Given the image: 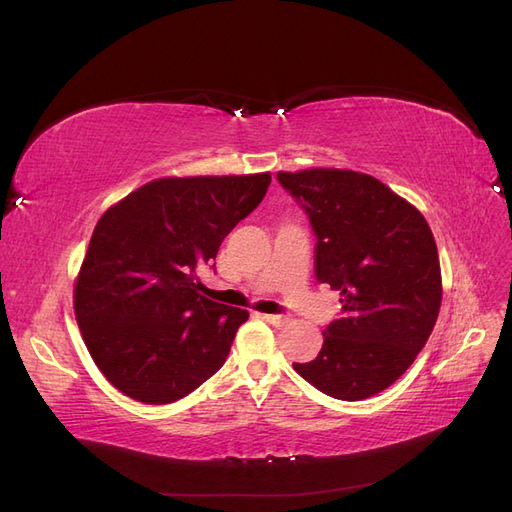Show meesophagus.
<instances>
[{"mask_svg":"<svg viewBox=\"0 0 512 512\" xmlns=\"http://www.w3.org/2000/svg\"><path fill=\"white\" fill-rule=\"evenodd\" d=\"M260 318L269 322V324H273V327H284V324L288 322V318L282 316V314H262Z\"/></svg>","mask_w":512,"mask_h":512,"instance_id":"1","label":"esophagus"}]
</instances>
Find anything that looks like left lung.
I'll return each instance as SVG.
<instances>
[{
  "label": "left lung",
  "instance_id": "obj_1",
  "mask_svg": "<svg viewBox=\"0 0 512 512\" xmlns=\"http://www.w3.org/2000/svg\"><path fill=\"white\" fill-rule=\"evenodd\" d=\"M316 237L314 271L342 294L314 361L294 371L335 399L391 386L423 350L442 301L438 247L421 211L354 170L277 173Z\"/></svg>",
  "mask_w": 512,
  "mask_h": 512
}]
</instances>
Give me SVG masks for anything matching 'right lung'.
Segmentation results:
<instances>
[{"instance_id":"obj_1","label":"right lung","mask_w":512,"mask_h":512,"mask_svg":"<svg viewBox=\"0 0 512 512\" xmlns=\"http://www.w3.org/2000/svg\"><path fill=\"white\" fill-rule=\"evenodd\" d=\"M271 175L156 179L108 209L91 235L74 314L106 380L173 404L218 371L245 309L198 294L196 267L265 198Z\"/></svg>"}]
</instances>
